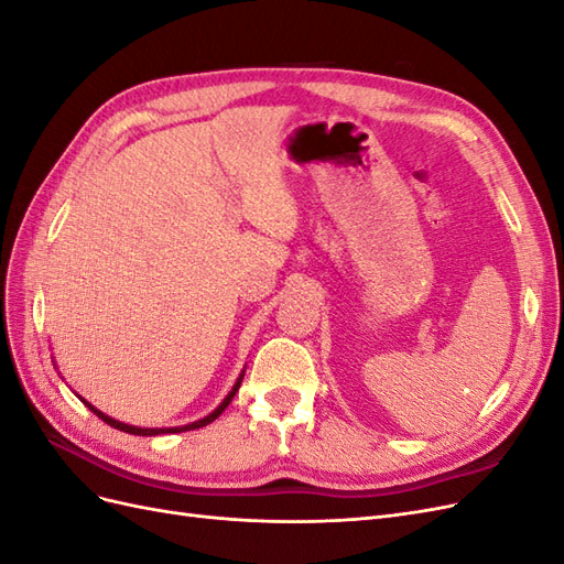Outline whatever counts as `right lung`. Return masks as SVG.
Segmentation results:
<instances>
[{"label": "right lung", "instance_id": "right-lung-1", "mask_svg": "<svg viewBox=\"0 0 564 564\" xmlns=\"http://www.w3.org/2000/svg\"><path fill=\"white\" fill-rule=\"evenodd\" d=\"M242 379H245V369H242V373H240V379L235 381V386H232V390L228 392V395L224 398V402H220L214 412L209 414V416H204V419H199V421H193V423H185V425H174V429H139V425H129V423H122V421H117V419H112V416H108V414H104L100 412V409H96L94 404H89L87 400L84 398H79L84 404H87L91 412L98 416V419H104L108 425H112V429H117V431H124V433H129V435H145V437H152V435H166V433H183V431H195V429H202V425H209L212 421H216L220 414H224V409L230 404V400L235 398V392H237V388H240V383H242Z\"/></svg>", "mask_w": 564, "mask_h": 564}]
</instances>
